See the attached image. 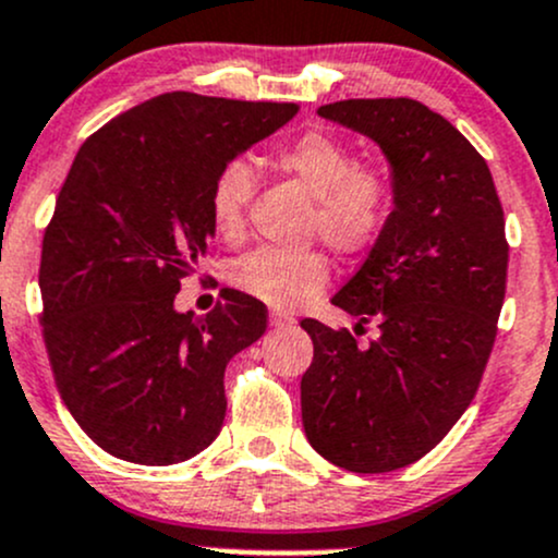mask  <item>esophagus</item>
I'll use <instances>...</instances> for the list:
<instances>
[{
	"mask_svg": "<svg viewBox=\"0 0 558 558\" xmlns=\"http://www.w3.org/2000/svg\"><path fill=\"white\" fill-rule=\"evenodd\" d=\"M268 319H271V327H277V329L295 325V319H292L290 314H281V311H271V316H268Z\"/></svg>",
	"mask_w": 558,
	"mask_h": 558,
	"instance_id": "esophagus-1",
	"label": "esophagus"
}]
</instances>
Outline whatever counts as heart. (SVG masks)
Returning <instances> with one entry per match:
<instances>
[{
  "mask_svg": "<svg viewBox=\"0 0 558 558\" xmlns=\"http://www.w3.org/2000/svg\"><path fill=\"white\" fill-rule=\"evenodd\" d=\"M274 161L287 178L316 199L314 231L340 253H364L386 231L397 205V183L388 167L356 161L349 143L325 133H305L281 143ZM257 175L247 159H229L209 185V218L223 239L242 236ZM329 263L322 253H287L260 247L242 255L231 268V281L247 295L274 305L298 308L325 290Z\"/></svg>",
  "mask_w": 558,
  "mask_h": 558,
  "instance_id": "b5f03b06",
  "label": "heart"
}]
</instances>
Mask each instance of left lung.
<instances>
[{
	"instance_id": "1",
	"label": "left lung",
	"mask_w": 558,
	"mask_h": 558,
	"mask_svg": "<svg viewBox=\"0 0 558 558\" xmlns=\"http://www.w3.org/2000/svg\"><path fill=\"white\" fill-rule=\"evenodd\" d=\"M319 117L380 146L397 183L386 231L338 308L377 338L316 319L301 380L311 447L353 473L404 469L430 452L476 397L506 298V220L487 161L441 113L412 98L322 106Z\"/></svg>"
}]
</instances>
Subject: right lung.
<instances>
[{
	"mask_svg": "<svg viewBox=\"0 0 558 558\" xmlns=\"http://www.w3.org/2000/svg\"><path fill=\"white\" fill-rule=\"evenodd\" d=\"M298 104L165 93L82 143L45 231L39 290L58 391L113 458L172 465L223 428L226 364L266 332L253 295L175 311L215 236L220 167L277 133Z\"/></svg>",
	"mask_w": 558,
	"mask_h": 558,
	"instance_id": "add662e5",
	"label": "right lung"
}]
</instances>
